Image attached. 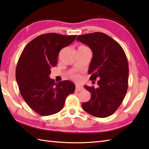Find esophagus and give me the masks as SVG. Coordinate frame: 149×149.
I'll return each instance as SVG.
<instances>
[{"label": "esophagus", "instance_id": "esophagus-1", "mask_svg": "<svg viewBox=\"0 0 149 149\" xmlns=\"http://www.w3.org/2000/svg\"><path fill=\"white\" fill-rule=\"evenodd\" d=\"M82 90H83V87L82 86H79V85H77L76 87H75V91H79Z\"/></svg>", "mask_w": 149, "mask_h": 149}]
</instances>
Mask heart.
I'll return each mask as SVG.
<instances>
[{"instance_id":"obj_1","label":"heart","mask_w":149,"mask_h":149,"mask_svg":"<svg viewBox=\"0 0 149 149\" xmlns=\"http://www.w3.org/2000/svg\"><path fill=\"white\" fill-rule=\"evenodd\" d=\"M80 47H84V46H80ZM71 77L74 79L75 81H79L81 79V77L78 74H71Z\"/></svg>"}]
</instances>
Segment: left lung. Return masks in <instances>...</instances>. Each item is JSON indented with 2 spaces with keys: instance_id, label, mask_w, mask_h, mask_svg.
<instances>
[{
  "instance_id": "8db88e82",
  "label": "left lung",
  "mask_w": 149,
  "mask_h": 149,
  "mask_svg": "<svg viewBox=\"0 0 149 149\" xmlns=\"http://www.w3.org/2000/svg\"><path fill=\"white\" fill-rule=\"evenodd\" d=\"M76 40L86 44L92 51L88 74L91 81L99 79L97 88L84 86L91 98L82 104V107L99 118L111 115L122 104L128 88L129 65L124 50L118 42L102 33L79 36Z\"/></svg>"
}]
</instances>
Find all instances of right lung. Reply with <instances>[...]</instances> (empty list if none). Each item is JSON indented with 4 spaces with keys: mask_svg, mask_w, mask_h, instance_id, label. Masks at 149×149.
<instances>
[{
    "mask_svg": "<svg viewBox=\"0 0 149 149\" xmlns=\"http://www.w3.org/2000/svg\"><path fill=\"white\" fill-rule=\"evenodd\" d=\"M77 35L58 33L42 34L27 44L16 68V80L20 94L27 104L42 116L58 113L66 98L73 93L75 84L64 81L55 83L50 79V68L58 63L59 53L74 42Z\"/></svg>",
    "mask_w": 149,
    "mask_h": 149,
    "instance_id": "right-lung-1",
    "label": "right lung"
}]
</instances>
